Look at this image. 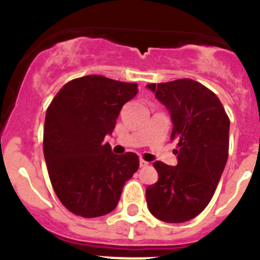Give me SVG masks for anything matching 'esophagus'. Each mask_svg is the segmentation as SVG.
I'll use <instances>...</instances> for the list:
<instances>
[{
    "label": "esophagus",
    "instance_id": "obj_1",
    "mask_svg": "<svg viewBox=\"0 0 260 260\" xmlns=\"http://www.w3.org/2000/svg\"><path fill=\"white\" fill-rule=\"evenodd\" d=\"M139 165H141V167H147L148 162H147L146 160H143V158H141V160H139Z\"/></svg>",
    "mask_w": 260,
    "mask_h": 260
}]
</instances>
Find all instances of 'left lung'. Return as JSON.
Wrapping results in <instances>:
<instances>
[{
  "label": "left lung",
  "instance_id": "1",
  "mask_svg": "<svg viewBox=\"0 0 260 260\" xmlns=\"http://www.w3.org/2000/svg\"><path fill=\"white\" fill-rule=\"evenodd\" d=\"M172 119V141L178 150L176 167L155 161L157 182L146 190L147 206L156 219L185 222L212 199L229 150V118L219 98L192 79L147 84Z\"/></svg>",
  "mask_w": 260,
  "mask_h": 260
}]
</instances>
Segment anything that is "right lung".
<instances>
[{
	"label": "right lung",
	"instance_id": "right-lung-1",
	"mask_svg": "<svg viewBox=\"0 0 260 260\" xmlns=\"http://www.w3.org/2000/svg\"><path fill=\"white\" fill-rule=\"evenodd\" d=\"M138 93V84L87 75L62 87L47 110L44 157L61 203L74 215L99 217L118 204L126 181L139 168L137 153L114 155L105 135Z\"/></svg>",
	"mask_w": 260,
	"mask_h": 260
}]
</instances>
